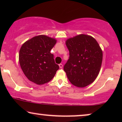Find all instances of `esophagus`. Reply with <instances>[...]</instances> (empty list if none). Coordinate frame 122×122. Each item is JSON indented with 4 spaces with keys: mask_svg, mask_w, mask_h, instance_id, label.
Listing matches in <instances>:
<instances>
[{
    "mask_svg": "<svg viewBox=\"0 0 122 122\" xmlns=\"http://www.w3.org/2000/svg\"><path fill=\"white\" fill-rule=\"evenodd\" d=\"M59 67H60V69H62V67H63V65H62V64H59Z\"/></svg>",
    "mask_w": 122,
    "mask_h": 122,
    "instance_id": "1",
    "label": "esophagus"
}]
</instances>
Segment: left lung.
Wrapping results in <instances>:
<instances>
[{
	"mask_svg": "<svg viewBox=\"0 0 122 122\" xmlns=\"http://www.w3.org/2000/svg\"><path fill=\"white\" fill-rule=\"evenodd\" d=\"M66 45L69 58L64 70L67 78L78 87H86L99 74L103 58L102 49L94 38L84 34L67 39Z\"/></svg>",
	"mask_w": 122,
	"mask_h": 122,
	"instance_id": "8db88e82",
	"label": "left lung"
}]
</instances>
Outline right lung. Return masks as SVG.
Returning <instances> with one entry per match:
<instances>
[{
    "instance_id": "right-lung-1",
    "label": "right lung",
    "mask_w": 122,
    "mask_h": 122,
    "mask_svg": "<svg viewBox=\"0 0 122 122\" xmlns=\"http://www.w3.org/2000/svg\"><path fill=\"white\" fill-rule=\"evenodd\" d=\"M56 42L53 38L39 35L22 45L19 52V63L25 76L32 82L43 85L55 77L59 66L55 64L51 51Z\"/></svg>"
}]
</instances>
